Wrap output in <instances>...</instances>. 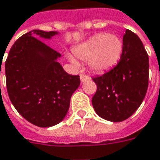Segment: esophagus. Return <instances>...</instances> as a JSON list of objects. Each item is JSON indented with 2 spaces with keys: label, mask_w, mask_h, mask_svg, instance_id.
I'll return each mask as SVG.
<instances>
[{
  "label": "esophagus",
  "mask_w": 160,
  "mask_h": 160,
  "mask_svg": "<svg viewBox=\"0 0 160 160\" xmlns=\"http://www.w3.org/2000/svg\"><path fill=\"white\" fill-rule=\"evenodd\" d=\"M80 81H81V82H84V81H86V80H90V77L88 76V75H87V74H80Z\"/></svg>",
  "instance_id": "esophagus-1"
}]
</instances>
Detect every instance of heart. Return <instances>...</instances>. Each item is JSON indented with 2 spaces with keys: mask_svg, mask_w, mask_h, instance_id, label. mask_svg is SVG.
I'll use <instances>...</instances> for the list:
<instances>
[{
  "mask_svg": "<svg viewBox=\"0 0 160 160\" xmlns=\"http://www.w3.org/2000/svg\"><path fill=\"white\" fill-rule=\"evenodd\" d=\"M124 48L122 40L116 34L98 33L73 48L74 55L82 61H88L94 72H105L117 64ZM69 61L74 66L79 63L74 57L68 54Z\"/></svg>",
  "mask_w": 160,
  "mask_h": 160,
  "instance_id": "heart-1",
  "label": "heart"
}]
</instances>
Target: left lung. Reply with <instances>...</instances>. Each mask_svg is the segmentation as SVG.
Segmentation results:
<instances>
[{
  "instance_id": "1",
  "label": "left lung",
  "mask_w": 160,
  "mask_h": 160,
  "mask_svg": "<svg viewBox=\"0 0 160 160\" xmlns=\"http://www.w3.org/2000/svg\"><path fill=\"white\" fill-rule=\"evenodd\" d=\"M123 44L118 65L92 79L97 85L92 99V107L99 117L112 122H120L133 114L148 88L149 58L142 41L127 29Z\"/></svg>"
}]
</instances>
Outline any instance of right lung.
I'll list each match as a JSON object with an SVG mask.
<instances>
[{
    "label": "right lung",
    "mask_w": 160,
    "mask_h": 160,
    "mask_svg": "<svg viewBox=\"0 0 160 160\" xmlns=\"http://www.w3.org/2000/svg\"><path fill=\"white\" fill-rule=\"evenodd\" d=\"M56 34L59 32L38 29L23 34L12 46L5 62L11 102L23 118L40 127L63 120L80 84L79 75L68 74L58 62L61 53L37 39L51 40Z\"/></svg>",
    "instance_id": "right-lung-1"
}]
</instances>
